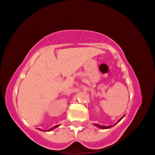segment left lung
<instances>
[{"mask_svg": "<svg viewBox=\"0 0 155 155\" xmlns=\"http://www.w3.org/2000/svg\"><path fill=\"white\" fill-rule=\"evenodd\" d=\"M121 119H122V118H121L120 119H119V120L117 121V122H119V121H121ZM95 126H97V127H99V128H100V129H109V128H111V127H112L113 125H112V126H108V127H107V126H101V125L95 124Z\"/></svg>", "mask_w": 155, "mask_h": 155, "instance_id": "left-lung-1", "label": "left lung"}]
</instances>
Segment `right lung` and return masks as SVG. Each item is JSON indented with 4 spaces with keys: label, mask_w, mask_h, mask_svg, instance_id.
<instances>
[{
    "label": "right lung",
    "mask_w": 155,
    "mask_h": 155,
    "mask_svg": "<svg viewBox=\"0 0 155 155\" xmlns=\"http://www.w3.org/2000/svg\"><path fill=\"white\" fill-rule=\"evenodd\" d=\"M58 126V125H56V126H55V127H52L51 129H50V130H48V131H51V130H54V129H55V128H56V127H57Z\"/></svg>",
    "instance_id": "1"
}]
</instances>
